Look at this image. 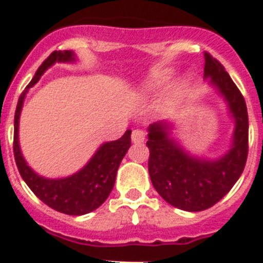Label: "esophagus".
<instances>
[{"label": "esophagus", "mask_w": 263, "mask_h": 263, "mask_svg": "<svg viewBox=\"0 0 263 263\" xmlns=\"http://www.w3.org/2000/svg\"><path fill=\"white\" fill-rule=\"evenodd\" d=\"M131 139L134 143L143 142V141H145V132H143L142 129H134V131H132Z\"/></svg>", "instance_id": "esophagus-1"}]
</instances>
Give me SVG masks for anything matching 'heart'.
<instances>
[{"instance_id":"obj_1","label":"heart","mask_w":263,"mask_h":263,"mask_svg":"<svg viewBox=\"0 0 263 263\" xmlns=\"http://www.w3.org/2000/svg\"><path fill=\"white\" fill-rule=\"evenodd\" d=\"M175 74L173 69H165L160 70L158 73L152 74L149 79L143 81L141 87L138 88V97L146 100V98L155 97L156 94H159L164 87L167 85V83L171 81V79ZM192 86V77L189 74L182 76L180 79H177L176 81L171 83L163 91L162 96V105L165 108H171L175 107L177 104L182 101L183 98L186 97V94L190 90Z\"/></svg>"}]
</instances>
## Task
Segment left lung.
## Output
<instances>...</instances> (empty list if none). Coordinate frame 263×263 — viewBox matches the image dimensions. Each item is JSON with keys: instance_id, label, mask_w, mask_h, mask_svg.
<instances>
[{"instance_id": "8db88e82", "label": "left lung", "mask_w": 263, "mask_h": 263, "mask_svg": "<svg viewBox=\"0 0 263 263\" xmlns=\"http://www.w3.org/2000/svg\"><path fill=\"white\" fill-rule=\"evenodd\" d=\"M204 79L215 87L234 120L230 149L217 159L189 154L172 137L173 124L159 121L148 128L149 176L165 201L184 211H203L218 203L242 175L248 156V112L242 94L224 66L204 53Z\"/></svg>"}]
</instances>
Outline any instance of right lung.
Instances as JSON below:
<instances>
[{
	"mask_svg": "<svg viewBox=\"0 0 263 263\" xmlns=\"http://www.w3.org/2000/svg\"><path fill=\"white\" fill-rule=\"evenodd\" d=\"M76 60L74 52L71 50H56L50 53L20 96L14 120V156L21 176L37 198L59 213L83 215L98 209L111 193L121 160L131 146V129L117 141L104 142L80 171L62 179L41 176L26 163L21 152L18 134L21 111L29 88L35 86L43 73L54 63H74Z\"/></svg>",
	"mask_w": 263,
	"mask_h": 263,
	"instance_id": "1",
	"label": "right lung"
}]
</instances>
